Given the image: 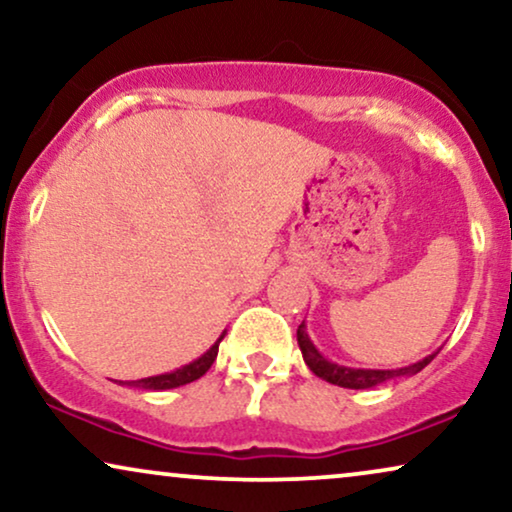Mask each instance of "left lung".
I'll return each instance as SVG.
<instances>
[{
	"label": "left lung",
	"instance_id": "left-lung-1",
	"mask_svg": "<svg viewBox=\"0 0 512 512\" xmlns=\"http://www.w3.org/2000/svg\"><path fill=\"white\" fill-rule=\"evenodd\" d=\"M298 345H300V352H303L307 368H310L314 375L321 377V380L331 382V384H338V387H345V389H370V387H377V384H382L387 380H394V377L417 375L419 370H422L424 366H429V363L433 361V356L438 354V352H433L429 356H424L422 361L412 363V366L396 368V370H368V368L338 366V363L328 361L326 356L312 345L310 335H307L305 321L298 326Z\"/></svg>",
	"mask_w": 512,
	"mask_h": 512
}]
</instances>
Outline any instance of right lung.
<instances>
[{"mask_svg":"<svg viewBox=\"0 0 512 512\" xmlns=\"http://www.w3.org/2000/svg\"><path fill=\"white\" fill-rule=\"evenodd\" d=\"M223 335H226V333H223ZM223 335L214 342L212 347L207 349L205 354L200 356V359L191 361V363H188V366H181L177 370H172V373H163V375H156V377H144V380L125 382V384H128V387H137V389L163 391V389H174V387H181V384L200 380V377L205 375L209 368H212L216 354H219V342L223 340Z\"/></svg>","mask_w":512,"mask_h":512,"instance_id":"obj_1","label":"right lung"}]
</instances>
